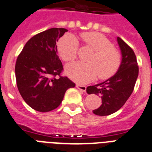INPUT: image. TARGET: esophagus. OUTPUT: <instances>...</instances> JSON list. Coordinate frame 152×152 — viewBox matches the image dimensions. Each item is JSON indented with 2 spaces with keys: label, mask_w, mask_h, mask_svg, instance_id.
<instances>
[{
  "label": "esophagus",
  "mask_w": 152,
  "mask_h": 152,
  "mask_svg": "<svg viewBox=\"0 0 152 152\" xmlns=\"http://www.w3.org/2000/svg\"><path fill=\"white\" fill-rule=\"evenodd\" d=\"M76 87H77V89H78L80 91H82V92L86 93V87L85 86H82V85H76Z\"/></svg>",
  "instance_id": "34e87169"
}]
</instances>
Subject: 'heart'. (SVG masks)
Wrapping results in <instances>:
<instances>
[{"instance_id":"obj_1","label":"heart","mask_w":152,"mask_h":152,"mask_svg":"<svg viewBox=\"0 0 152 152\" xmlns=\"http://www.w3.org/2000/svg\"><path fill=\"white\" fill-rule=\"evenodd\" d=\"M85 44L94 50L87 62H77L68 64L65 68L66 74L75 82L84 84L97 77L107 79L118 70L121 57L118 50L106 36L97 31H89L82 34ZM78 50V42L75 36L66 34L57 43V50L61 58L65 62H72L76 58Z\"/></svg>"}]
</instances>
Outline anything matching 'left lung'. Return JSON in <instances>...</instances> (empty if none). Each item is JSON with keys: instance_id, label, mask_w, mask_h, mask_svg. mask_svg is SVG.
Masks as SVG:
<instances>
[{"instance_id": "8db88e82", "label": "left lung", "mask_w": 152, "mask_h": 152, "mask_svg": "<svg viewBox=\"0 0 152 152\" xmlns=\"http://www.w3.org/2000/svg\"><path fill=\"white\" fill-rule=\"evenodd\" d=\"M116 41L121 53L118 70L109 79L86 89L88 94L102 97L101 106L93 110L98 116H108L118 111L131 96L138 77L139 67L135 53L120 37L116 38Z\"/></svg>"}]
</instances>
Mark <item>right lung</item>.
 <instances>
[{"label":"right lung","instance_id":"1","mask_svg":"<svg viewBox=\"0 0 152 152\" xmlns=\"http://www.w3.org/2000/svg\"><path fill=\"white\" fill-rule=\"evenodd\" d=\"M67 31L53 28L34 36L26 43L16 59V85L24 102L36 111L46 113L62 103L66 91L75 84L62 77L63 64L56 43ZM58 75L59 78H55Z\"/></svg>","mask_w":152,"mask_h":152}]
</instances>
